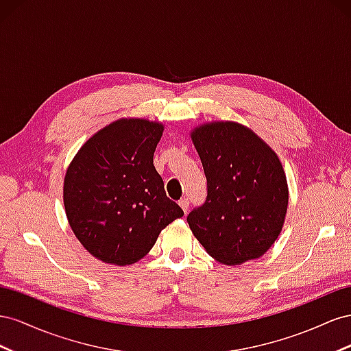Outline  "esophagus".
Masks as SVG:
<instances>
[{
  "mask_svg": "<svg viewBox=\"0 0 351 351\" xmlns=\"http://www.w3.org/2000/svg\"><path fill=\"white\" fill-rule=\"evenodd\" d=\"M179 206H181L184 212L186 213V212H188V208H189V199H188L186 197L181 198V199H179Z\"/></svg>",
  "mask_w": 351,
  "mask_h": 351,
  "instance_id": "esophagus-1",
  "label": "esophagus"
}]
</instances>
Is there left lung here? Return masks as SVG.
I'll return each mask as SVG.
<instances>
[{
    "label": "left lung",
    "mask_w": 351,
    "mask_h": 351,
    "mask_svg": "<svg viewBox=\"0 0 351 351\" xmlns=\"http://www.w3.org/2000/svg\"><path fill=\"white\" fill-rule=\"evenodd\" d=\"M207 179V198L186 222L206 252L223 265L258 258L281 234L288 185L276 153L252 129L212 122L191 132Z\"/></svg>",
    "instance_id": "left-lung-1"
}]
</instances>
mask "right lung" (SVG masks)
<instances>
[{
	"instance_id": "obj_1",
	"label": "right lung",
	"mask_w": 351,
	"mask_h": 351,
	"mask_svg": "<svg viewBox=\"0 0 351 351\" xmlns=\"http://www.w3.org/2000/svg\"><path fill=\"white\" fill-rule=\"evenodd\" d=\"M163 125L120 119L81 147L64 176L63 199L73 234L104 263L143 258L184 212L165 191L153 165Z\"/></svg>"
}]
</instances>
